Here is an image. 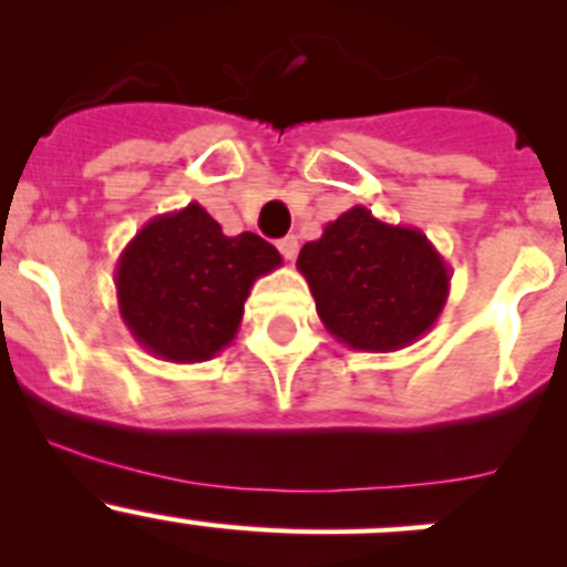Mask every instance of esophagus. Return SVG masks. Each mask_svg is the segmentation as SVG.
<instances>
[{
  "instance_id": "obj_1",
  "label": "esophagus",
  "mask_w": 567,
  "mask_h": 567,
  "mask_svg": "<svg viewBox=\"0 0 567 567\" xmlns=\"http://www.w3.org/2000/svg\"><path fill=\"white\" fill-rule=\"evenodd\" d=\"M279 251H282L285 260H296V255H299V238L296 236H285L282 241L277 244Z\"/></svg>"
}]
</instances>
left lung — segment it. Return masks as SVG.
Listing matches in <instances>:
<instances>
[{
	"instance_id": "8db88e82",
	"label": "left lung",
	"mask_w": 567,
	"mask_h": 567,
	"mask_svg": "<svg viewBox=\"0 0 567 567\" xmlns=\"http://www.w3.org/2000/svg\"><path fill=\"white\" fill-rule=\"evenodd\" d=\"M296 268L326 331L351 351L390 353L433 329L450 296V266L416 227L386 225L353 205L307 241Z\"/></svg>"
}]
</instances>
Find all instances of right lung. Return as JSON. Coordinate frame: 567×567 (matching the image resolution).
Returning <instances> with one entry per match:
<instances>
[{
	"mask_svg": "<svg viewBox=\"0 0 567 567\" xmlns=\"http://www.w3.org/2000/svg\"><path fill=\"white\" fill-rule=\"evenodd\" d=\"M282 266L255 233L230 238L199 203L153 216L114 266L120 318L156 359H214L238 334L251 285Z\"/></svg>",
	"mask_w": 567,
	"mask_h": 567,
	"instance_id": "add662e5",
	"label": "right lung"
}]
</instances>
